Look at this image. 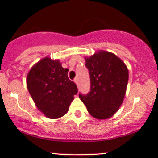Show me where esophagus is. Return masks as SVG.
<instances>
[{"instance_id":"1","label":"esophagus","mask_w":158,"mask_h":158,"mask_svg":"<svg viewBox=\"0 0 158 158\" xmlns=\"http://www.w3.org/2000/svg\"><path fill=\"white\" fill-rule=\"evenodd\" d=\"M74 83H75L76 84H78V79L77 78V77H76V78H74Z\"/></svg>"}]
</instances>
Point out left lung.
I'll return each instance as SVG.
<instances>
[{"label": "left lung", "mask_w": 158, "mask_h": 158, "mask_svg": "<svg viewBox=\"0 0 158 158\" xmlns=\"http://www.w3.org/2000/svg\"><path fill=\"white\" fill-rule=\"evenodd\" d=\"M89 72L90 92L80 93L88 112L94 118L108 119L118 111L126 94L129 72L119 57L105 50H99L85 58Z\"/></svg>", "instance_id": "8db88e82"}]
</instances>
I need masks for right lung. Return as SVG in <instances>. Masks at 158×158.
Instances as JSON below:
<instances>
[{"instance_id":"right-lung-1","label":"right lung","mask_w":158,"mask_h":158,"mask_svg":"<svg viewBox=\"0 0 158 158\" xmlns=\"http://www.w3.org/2000/svg\"><path fill=\"white\" fill-rule=\"evenodd\" d=\"M68 72L59 59L47 56L32 66L27 75V87L35 106L50 119L64 116L77 93Z\"/></svg>"}]
</instances>
